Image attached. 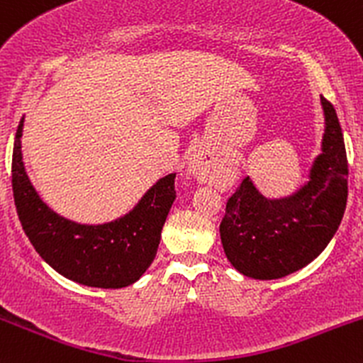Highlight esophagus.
I'll use <instances>...</instances> for the list:
<instances>
[{
    "label": "esophagus",
    "instance_id": "1",
    "mask_svg": "<svg viewBox=\"0 0 363 363\" xmlns=\"http://www.w3.org/2000/svg\"><path fill=\"white\" fill-rule=\"evenodd\" d=\"M187 170H189V174L193 176L194 179H198V181H206V176H208V165L205 162V158H203L199 153H193L189 158V164H187Z\"/></svg>",
    "mask_w": 363,
    "mask_h": 363
}]
</instances>
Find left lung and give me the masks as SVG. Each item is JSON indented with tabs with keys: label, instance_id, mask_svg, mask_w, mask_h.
Returning a JSON list of instances; mask_svg holds the SVG:
<instances>
[{
	"label": "left lung",
	"instance_id": "8db88e82",
	"mask_svg": "<svg viewBox=\"0 0 363 363\" xmlns=\"http://www.w3.org/2000/svg\"><path fill=\"white\" fill-rule=\"evenodd\" d=\"M324 135L309 181L285 198H264L251 177L230 196L220 223L223 251L239 273L277 280L298 272L326 249L348 198V160L335 107L320 97Z\"/></svg>",
	"mask_w": 363,
	"mask_h": 363
}]
</instances>
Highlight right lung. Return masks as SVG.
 <instances>
[{"instance_id":"add662e5","label":"right lung","mask_w":363,"mask_h":363,"mask_svg":"<svg viewBox=\"0 0 363 363\" xmlns=\"http://www.w3.org/2000/svg\"><path fill=\"white\" fill-rule=\"evenodd\" d=\"M23 118L15 135L11 186L16 213L39 256L68 280L97 289H123L140 280L160 244L176 199V174L158 179L129 213L102 225L77 223L51 210L25 172Z\"/></svg>"}]
</instances>
